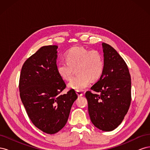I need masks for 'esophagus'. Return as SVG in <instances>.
<instances>
[{
    "label": "esophagus",
    "instance_id": "esophagus-1",
    "mask_svg": "<svg viewBox=\"0 0 150 150\" xmlns=\"http://www.w3.org/2000/svg\"><path fill=\"white\" fill-rule=\"evenodd\" d=\"M76 94H78V96H82L83 95V93L81 91H76Z\"/></svg>",
    "mask_w": 150,
    "mask_h": 150
}]
</instances>
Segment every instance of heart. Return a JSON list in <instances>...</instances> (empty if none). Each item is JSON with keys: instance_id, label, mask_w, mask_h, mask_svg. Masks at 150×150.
<instances>
[{"instance_id": "b5f03b06", "label": "heart", "mask_w": 150, "mask_h": 150, "mask_svg": "<svg viewBox=\"0 0 150 150\" xmlns=\"http://www.w3.org/2000/svg\"><path fill=\"white\" fill-rule=\"evenodd\" d=\"M66 61L57 64V71L61 78L69 80L76 69V76L68 83V86L76 91H83L101 76L104 61L101 54L97 50H89L83 47H74L66 54Z\"/></svg>"}]
</instances>
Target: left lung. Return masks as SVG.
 Masks as SVG:
<instances>
[{"label":"left lung","mask_w":150,"mask_h":150,"mask_svg":"<svg viewBox=\"0 0 150 150\" xmlns=\"http://www.w3.org/2000/svg\"><path fill=\"white\" fill-rule=\"evenodd\" d=\"M104 69L100 78L85 96L93 124L102 131L116 128L128 112L131 100V76L126 63L110 45L103 43Z\"/></svg>","instance_id":"left-lung-1"}]
</instances>
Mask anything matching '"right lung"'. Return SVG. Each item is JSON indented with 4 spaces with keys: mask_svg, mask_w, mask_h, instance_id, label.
Listing matches in <instances>:
<instances>
[{
    "mask_svg": "<svg viewBox=\"0 0 150 150\" xmlns=\"http://www.w3.org/2000/svg\"><path fill=\"white\" fill-rule=\"evenodd\" d=\"M57 46H46L27 59L21 69V101L32 122L47 134L60 131L78 98L73 89L61 94L66 85L57 71Z\"/></svg>",
    "mask_w": 150,
    "mask_h": 150,
    "instance_id": "add662e5",
    "label": "right lung"
}]
</instances>
